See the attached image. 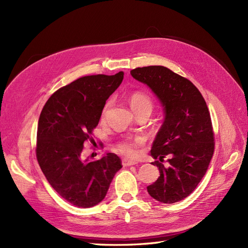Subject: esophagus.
Masks as SVG:
<instances>
[{"mask_svg": "<svg viewBox=\"0 0 248 248\" xmlns=\"http://www.w3.org/2000/svg\"><path fill=\"white\" fill-rule=\"evenodd\" d=\"M122 164L124 167H130V166H134V164H137L136 161H132V160H127V159H123L122 160Z\"/></svg>", "mask_w": 248, "mask_h": 248, "instance_id": "1", "label": "esophagus"}]
</instances>
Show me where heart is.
<instances>
[{"label": "heart", "instance_id": "1", "mask_svg": "<svg viewBox=\"0 0 248 248\" xmlns=\"http://www.w3.org/2000/svg\"><path fill=\"white\" fill-rule=\"evenodd\" d=\"M130 107L134 112H138L144 108L152 109V101L150 97L142 92H134L129 97ZM110 102H108L102 111V119L106 117L109 108ZM144 145V140L140 137L137 138H126L117 142L116 148L120 153L128 157H136L139 153V148Z\"/></svg>", "mask_w": 248, "mask_h": 248}]
</instances>
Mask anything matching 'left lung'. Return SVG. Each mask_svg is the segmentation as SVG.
Masks as SVG:
<instances>
[{
  "label": "left lung",
  "instance_id": "left-lung-1",
  "mask_svg": "<svg viewBox=\"0 0 248 248\" xmlns=\"http://www.w3.org/2000/svg\"><path fill=\"white\" fill-rule=\"evenodd\" d=\"M130 74L152 90L163 108L151 149L160 176L147 190L156 201L172 204L188 197L206 174L214 152L211 117L198 88L167 67H139Z\"/></svg>",
  "mask_w": 248,
  "mask_h": 248
}]
</instances>
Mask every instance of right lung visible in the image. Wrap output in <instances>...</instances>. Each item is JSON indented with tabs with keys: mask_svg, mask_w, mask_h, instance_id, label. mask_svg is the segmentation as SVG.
<instances>
[{
	"mask_svg": "<svg viewBox=\"0 0 248 248\" xmlns=\"http://www.w3.org/2000/svg\"><path fill=\"white\" fill-rule=\"evenodd\" d=\"M124 72L88 76L59 89L43 107L37 128L36 156L42 172L60 196L79 208L106 198L122 161L114 153L99 160L82 159L106 101L121 85Z\"/></svg>",
	"mask_w": 248,
	"mask_h": 248,
	"instance_id": "obj_1",
	"label": "right lung"
}]
</instances>
